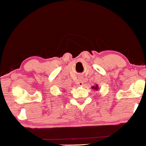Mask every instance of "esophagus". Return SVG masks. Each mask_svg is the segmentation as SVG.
Segmentation results:
<instances>
[{
    "label": "esophagus",
    "instance_id": "esophagus-1",
    "mask_svg": "<svg viewBox=\"0 0 146 146\" xmlns=\"http://www.w3.org/2000/svg\"><path fill=\"white\" fill-rule=\"evenodd\" d=\"M78 81L80 86H83L84 84V78L82 77H79Z\"/></svg>",
    "mask_w": 146,
    "mask_h": 146
}]
</instances>
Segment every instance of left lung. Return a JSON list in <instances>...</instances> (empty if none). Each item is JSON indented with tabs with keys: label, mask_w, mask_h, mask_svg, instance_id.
I'll list each match as a JSON object with an SVG mask.
<instances>
[{
	"label": "left lung",
	"mask_w": 146,
	"mask_h": 146,
	"mask_svg": "<svg viewBox=\"0 0 146 146\" xmlns=\"http://www.w3.org/2000/svg\"><path fill=\"white\" fill-rule=\"evenodd\" d=\"M92 88L94 90H98L99 88H98V85H96V86H92Z\"/></svg>",
	"instance_id": "8db88e82"
}]
</instances>
